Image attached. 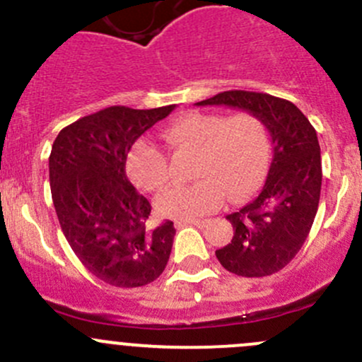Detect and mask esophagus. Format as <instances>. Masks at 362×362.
<instances>
[{
	"instance_id": "esophagus-1",
	"label": "esophagus",
	"mask_w": 362,
	"mask_h": 362,
	"mask_svg": "<svg viewBox=\"0 0 362 362\" xmlns=\"http://www.w3.org/2000/svg\"><path fill=\"white\" fill-rule=\"evenodd\" d=\"M175 224H177L178 228L184 224H192L196 226V228H204V226L208 224V221L206 218H178V221H175Z\"/></svg>"
}]
</instances>
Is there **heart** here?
I'll list each match as a JSON object with an SVG mask.
<instances>
[{"instance_id":"heart-1","label":"heart","mask_w":362,"mask_h":362,"mask_svg":"<svg viewBox=\"0 0 362 362\" xmlns=\"http://www.w3.org/2000/svg\"><path fill=\"white\" fill-rule=\"evenodd\" d=\"M173 148L198 154V182L177 185L159 196L160 215L192 218L206 215L228 198L245 202L264 182L272 158V138L264 120L252 112L224 117L189 112L177 117L163 133ZM127 171L138 187L160 191L168 184L166 154L151 141H138L127 158Z\"/></svg>"}]
</instances>
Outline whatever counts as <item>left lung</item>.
Instances as JSON below:
<instances>
[{
    "label": "left lung",
    "mask_w": 362,
    "mask_h": 362,
    "mask_svg": "<svg viewBox=\"0 0 362 362\" xmlns=\"http://www.w3.org/2000/svg\"><path fill=\"white\" fill-rule=\"evenodd\" d=\"M196 105L257 113L268 126L273 159L264 187L254 202L226 217L235 233L215 255L235 275H273L301 249L319 208L322 164L315 129L294 103L272 94L224 90Z\"/></svg>",
    "instance_id": "8db88e82"
}]
</instances>
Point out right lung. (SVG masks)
<instances>
[{
	"label": "right lung",
	"instance_id": "obj_1",
	"mask_svg": "<svg viewBox=\"0 0 362 362\" xmlns=\"http://www.w3.org/2000/svg\"><path fill=\"white\" fill-rule=\"evenodd\" d=\"M170 107H108L61 129L49 158L52 202L69 247L83 266L115 287H141L164 272L173 222L148 228L151 203L126 175L134 141Z\"/></svg>",
	"mask_w": 362,
	"mask_h": 362
}]
</instances>
